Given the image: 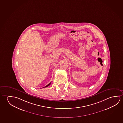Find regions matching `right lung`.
Masks as SVG:
<instances>
[{
  "label": "right lung",
  "mask_w": 123,
  "mask_h": 123,
  "mask_svg": "<svg viewBox=\"0 0 123 123\" xmlns=\"http://www.w3.org/2000/svg\"><path fill=\"white\" fill-rule=\"evenodd\" d=\"M51 82H50V83H49V84H48L47 85H46V86H45V87H43V88H45V87H48V86H49V85L51 84Z\"/></svg>",
  "instance_id": "right-lung-1"
}]
</instances>
